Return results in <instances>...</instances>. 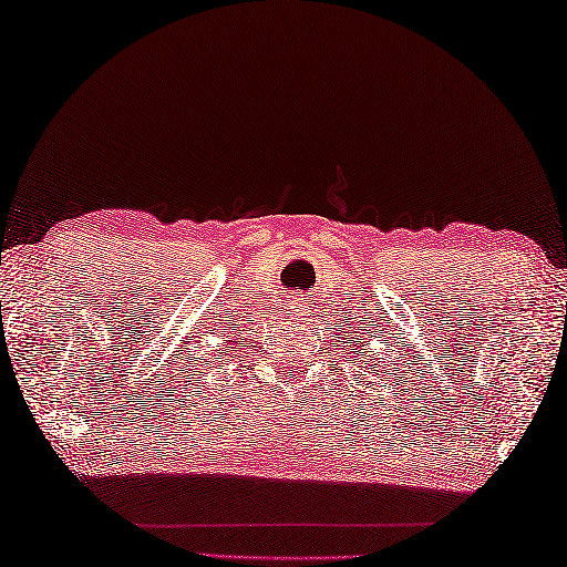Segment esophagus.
<instances>
[{
	"instance_id": "1",
	"label": "esophagus",
	"mask_w": 567,
	"mask_h": 567,
	"mask_svg": "<svg viewBox=\"0 0 567 567\" xmlns=\"http://www.w3.org/2000/svg\"><path fill=\"white\" fill-rule=\"evenodd\" d=\"M289 309H291V313L303 311V299H299V296H293V299L289 301Z\"/></svg>"
}]
</instances>
